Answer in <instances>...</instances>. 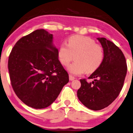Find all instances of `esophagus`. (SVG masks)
<instances>
[{"label": "esophagus", "instance_id": "34e87169", "mask_svg": "<svg viewBox=\"0 0 133 133\" xmlns=\"http://www.w3.org/2000/svg\"><path fill=\"white\" fill-rule=\"evenodd\" d=\"M75 79V78L74 77V76H72V75H69V80L72 81V80H74Z\"/></svg>", "mask_w": 133, "mask_h": 133}]
</instances>
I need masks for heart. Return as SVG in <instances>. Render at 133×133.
<instances>
[{
  "label": "heart",
  "mask_w": 133,
  "mask_h": 133,
  "mask_svg": "<svg viewBox=\"0 0 133 133\" xmlns=\"http://www.w3.org/2000/svg\"><path fill=\"white\" fill-rule=\"evenodd\" d=\"M75 56V63L70 65L68 70L71 74L79 75L90 74L101 65L104 57V50L101 46L87 36H73L69 38L68 46H60L58 57L61 64L68 66Z\"/></svg>",
  "instance_id": "b5f03b06"
}]
</instances>
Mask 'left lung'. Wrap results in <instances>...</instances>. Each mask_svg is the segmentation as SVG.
<instances>
[{"label": "left lung", "instance_id": "8db88e82", "mask_svg": "<svg viewBox=\"0 0 133 133\" xmlns=\"http://www.w3.org/2000/svg\"><path fill=\"white\" fill-rule=\"evenodd\" d=\"M97 39L104 50L103 62L89 77L94 80L89 83L86 79H81V87L77 91L78 97L82 104L95 111L108 107L118 97L128 69L121 49L104 37Z\"/></svg>", "mask_w": 133, "mask_h": 133}]
</instances>
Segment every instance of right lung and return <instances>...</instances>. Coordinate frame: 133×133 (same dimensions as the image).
<instances>
[{
    "mask_svg": "<svg viewBox=\"0 0 133 133\" xmlns=\"http://www.w3.org/2000/svg\"><path fill=\"white\" fill-rule=\"evenodd\" d=\"M53 35L38 29L16 42L8 60L12 87L23 103L35 109L55 101L69 75L58 58Z\"/></svg>",
    "mask_w": 133,
    "mask_h": 133,
    "instance_id": "add662e5",
    "label": "right lung"
}]
</instances>
